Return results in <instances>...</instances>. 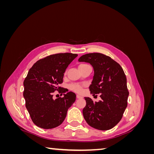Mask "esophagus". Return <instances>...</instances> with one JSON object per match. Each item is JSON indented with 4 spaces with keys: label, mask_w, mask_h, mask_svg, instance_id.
I'll use <instances>...</instances> for the list:
<instances>
[{
    "label": "esophagus",
    "mask_w": 154,
    "mask_h": 154,
    "mask_svg": "<svg viewBox=\"0 0 154 154\" xmlns=\"http://www.w3.org/2000/svg\"><path fill=\"white\" fill-rule=\"evenodd\" d=\"M76 97H77L78 99H82V98H83L82 96H80V95H78V94L76 95Z\"/></svg>",
    "instance_id": "1"
}]
</instances>
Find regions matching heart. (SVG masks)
I'll list each match as a JSON object with an SVG mask.
<instances>
[{"label": "heart", "mask_w": 154, "mask_h": 154, "mask_svg": "<svg viewBox=\"0 0 154 154\" xmlns=\"http://www.w3.org/2000/svg\"><path fill=\"white\" fill-rule=\"evenodd\" d=\"M70 88L76 92H81L82 91V86L79 84H72L70 85Z\"/></svg>", "instance_id": "b5f03b06"}]
</instances>
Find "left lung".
<instances>
[{
	"label": "left lung",
	"mask_w": 154,
	"mask_h": 154,
	"mask_svg": "<svg viewBox=\"0 0 154 154\" xmlns=\"http://www.w3.org/2000/svg\"><path fill=\"white\" fill-rule=\"evenodd\" d=\"M78 61L89 63L94 69V76L88 88L93 96L100 94L101 98L94 102L85 97L83 118L88 125L96 129H111L120 122L127 106L129 92L123 70L110 57L98 53L82 55Z\"/></svg>",
	"instance_id": "obj_1"
}]
</instances>
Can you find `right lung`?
Masks as SVG:
<instances>
[{
  "label": "right lung",
  "instance_id": "1",
  "mask_svg": "<svg viewBox=\"0 0 154 154\" xmlns=\"http://www.w3.org/2000/svg\"><path fill=\"white\" fill-rule=\"evenodd\" d=\"M77 56L69 53L49 55L38 60L29 69L24 81L23 96L26 109L37 127L51 129L61 125L75 101L76 96L72 92L55 100L53 93L58 91L62 94L68 91L58 85L63 83L65 71Z\"/></svg>",
  "mask_w": 154,
  "mask_h": 154
}]
</instances>
